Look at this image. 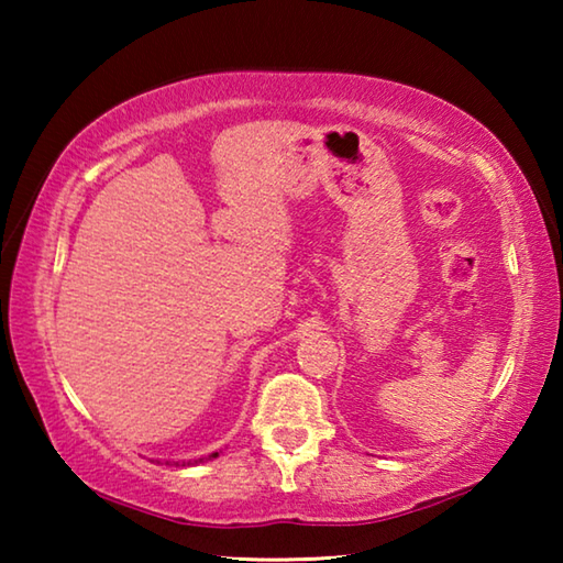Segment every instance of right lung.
I'll list each match as a JSON object with an SVG mask.
<instances>
[{"instance_id": "add662e5", "label": "right lung", "mask_w": 563, "mask_h": 563, "mask_svg": "<svg viewBox=\"0 0 563 563\" xmlns=\"http://www.w3.org/2000/svg\"><path fill=\"white\" fill-rule=\"evenodd\" d=\"M218 456V452H213V454H208V456H201V460H190V462H184L180 466H190V464H203V462H208V460H216ZM178 464V462H176Z\"/></svg>"}]
</instances>
